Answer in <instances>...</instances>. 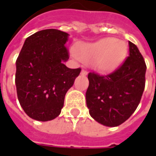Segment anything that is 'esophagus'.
Instances as JSON below:
<instances>
[{
    "label": "esophagus",
    "instance_id": "obj_1",
    "mask_svg": "<svg viewBox=\"0 0 156 156\" xmlns=\"http://www.w3.org/2000/svg\"><path fill=\"white\" fill-rule=\"evenodd\" d=\"M81 74H82V75H87V71H86V70H85V69H82V70H81Z\"/></svg>",
    "mask_w": 156,
    "mask_h": 156
}]
</instances>
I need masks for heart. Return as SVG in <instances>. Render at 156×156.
<instances>
[{"instance_id":"heart-1","label":"heart","mask_w":156,"mask_h":156,"mask_svg":"<svg viewBox=\"0 0 156 156\" xmlns=\"http://www.w3.org/2000/svg\"><path fill=\"white\" fill-rule=\"evenodd\" d=\"M126 51L125 43L113 38L83 43L76 48V54L81 61L93 62L94 69L102 72L116 67L123 59Z\"/></svg>"}]
</instances>
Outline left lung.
I'll use <instances>...</instances> for the list:
<instances>
[{
    "instance_id": "obj_1",
    "label": "left lung",
    "mask_w": 156,
    "mask_h": 156,
    "mask_svg": "<svg viewBox=\"0 0 156 156\" xmlns=\"http://www.w3.org/2000/svg\"><path fill=\"white\" fill-rule=\"evenodd\" d=\"M129 55L108 75L90 72L86 92L89 114L101 124L116 127L137 108L145 87L147 66L138 48L129 41Z\"/></svg>"
}]
</instances>
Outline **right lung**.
Returning <instances> with one entry per match:
<instances>
[{
	"label": "right lung",
	"mask_w": 156,
	"mask_h": 156,
	"mask_svg": "<svg viewBox=\"0 0 156 156\" xmlns=\"http://www.w3.org/2000/svg\"><path fill=\"white\" fill-rule=\"evenodd\" d=\"M69 34L54 28L28 36L16 60L15 85L19 102L30 118L48 122L56 118L66 93L80 75L81 68L69 69L65 43Z\"/></svg>",
	"instance_id": "1"
}]
</instances>
